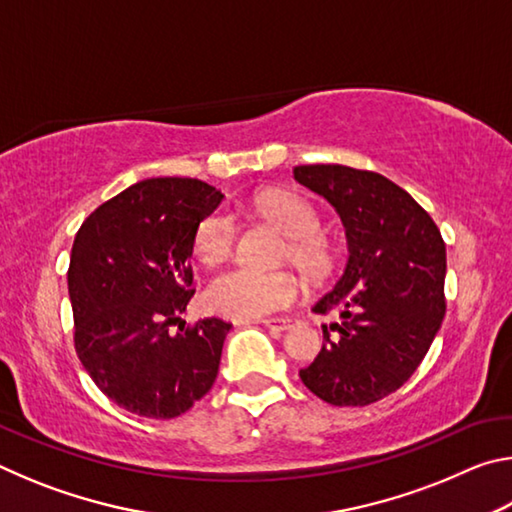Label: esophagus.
Listing matches in <instances>:
<instances>
[{
  "instance_id": "34e87169",
  "label": "esophagus",
  "mask_w": 512,
  "mask_h": 512,
  "mask_svg": "<svg viewBox=\"0 0 512 512\" xmlns=\"http://www.w3.org/2000/svg\"><path fill=\"white\" fill-rule=\"evenodd\" d=\"M291 323H293L291 318H264L262 320V325H266L268 329H280V332L282 329H289Z\"/></svg>"
}]
</instances>
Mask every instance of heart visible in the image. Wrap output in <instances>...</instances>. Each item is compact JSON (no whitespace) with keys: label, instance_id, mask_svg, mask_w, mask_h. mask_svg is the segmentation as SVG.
I'll return each mask as SVG.
<instances>
[{"label":"heart","instance_id":"heart-1","mask_svg":"<svg viewBox=\"0 0 512 512\" xmlns=\"http://www.w3.org/2000/svg\"><path fill=\"white\" fill-rule=\"evenodd\" d=\"M259 212L291 237L289 255L302 271L323 273L329 264L327 241L318 235V212L296 194H271L259 201ZM237 223L228 212H214L196 230V257L205 266L223 262L232 253ZM300 284L289 273H264L257 268H230L216 275L205 291V302L214 314L235 320L264 318L289 307L298 298Z\"/></svg>","mask_w":512,"mask_h":512}]
</instances>
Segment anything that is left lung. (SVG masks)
I'll return each instance as SVG.
<instances>
[{"instance_id":"1","label":"left lung","mask_w":512,"mask_h":512,"mask_svg":"<svg viewBox=\"0 0 512 512\" xmlns=\"http://www.w3.org/2000/svg\"><path fill=\"white\" fill-rule=\"evenodd\" d=\"M293 178L341 216L348 264L314 311L339 309L323 348L300 370L334 406H366L395 393L429 352L445 318V241L409 192L375 171L302 164Z\"/></svg>"}]
</instances>
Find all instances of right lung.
<instances>
[{"mask_svg": "<svg viewBox=\"0 0 512 512\" xmlns=\"http://www.w3.org/2000/svg\"><path fill=\"white\" fill-rule=\"evenodd\" d=\"M221 201L203 180L149 178L76 232L67 271L76 354L103 395L142 418L189 411L219 372L232 325L203 318L185 327L180 314L194 296L196 230Z\"/></svg>", "mask_w": 512, "mask_h": 512, "instance_id": "obj_1", "label": "right lung"}]
</instances>
